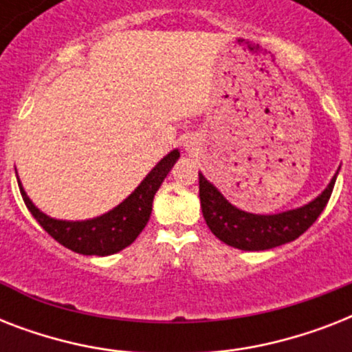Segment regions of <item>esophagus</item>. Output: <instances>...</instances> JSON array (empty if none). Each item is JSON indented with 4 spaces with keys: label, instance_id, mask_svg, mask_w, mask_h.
I'll use <instances>...</instances> for the list:
<instances>
[{
    "label": "esophagus",
    "instance_id": "esophagus-1",
    "mask_svg": "<svg viewBox=\"0 0 352 352\" xmlns=\"http://www.w3.org/2000/svg\"><path fill=\"white\" fill-rule=\"evenodd\" d=\"M193 146H195L193 142H186V149H193Z\"/></svg>",
    "mask_w": 352,
    "mask_h": 352
}]
</instances>
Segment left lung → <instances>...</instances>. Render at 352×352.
<instances>
[{
    "label": "left lung",
    "mask_w": 352,
    "mask_h": 352,
    "mask_svg": "<svg viewBox=\"0 0 352 352\" xmlns=\"http://www.w3.org/2000/svg\"><path fill=\"white\" fill-rule=\"evenodd\" d=\"M338 175V171H336ZM336 175L329 186L305 206L274 215L248 214L235 208L217 188L199 173V197L206 225L215 237L239 250H268L298 239L312 226L327 206Z\"/></svg>",
    "instance_id": "obj_1"
}]
</instances>
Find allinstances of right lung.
<instances>
[{"label": "right lung", "mask_w": 352, "mask_h": 352, "mask_svg": "<svg viewBox=\"0 0 352 352\" xmlns=\"http://www.w3.org/2000/svg\"><path fill=\"white\" fill-rule=\"evenodd\" d=\"M181 157L179 149H173L149 171L135 192L127 199H124L117 208L111 212L87 221H60L52 219L49 215L36 208L32 201L27 197L23 186L18 179L19 192L25 201V206L34 215V219L52 239H56L69 250L84 256H111L117 252L124 250L133 241L137 239L138 234L148 225L153 197L160 188L166 175L170 173L177 159Z\"/></svg>", "instance_id": "add662e5"}]
</instances>
